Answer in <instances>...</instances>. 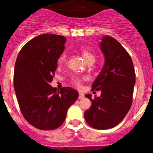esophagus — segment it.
I'll return each mask as SVG.
<instances>
[{
	"label": "esophagus",
	"mask_w": 153,
	"mask_h": 153,
	"mask_svg": "<svg viewBox=\"0 0 153 153\" xmlns=\"http://www.w3.org/2000/svg\"><path fill=\"white\" fill-rule=\"evenodd\" d=\"M84 98V94L82 93H79V100H82V99Z\"/></svg>",
	"instance_id": "esophagus-1"
}]
</instances>
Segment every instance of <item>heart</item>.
Here are the masks:
<instances>
[{
    "label": "heart",
    "instance_id": "1",
    "mask_svg": "<svg viewBox=\"0 0 153 153\" xmlns=\"http://www.w3.org/2000/svg\"><path fill=\"white\" fill-rule=\"evenodd\" d=\"M81 53H82L83 58H84V60H86V62L89 61V60H94V59H95V57H94V55H93L92 53H90V51H87V50H86V49L82 50V51H81ZM66 60H67V56H66V54H65V53L61 54L60 56V57L58 58V60H57L58 65L63 64V63L66 62ZM72 83H74V85H76V86L79 87V86H81V83H82V79H79V78H78V77H74L72 79Z\"/></svg>",
    "mask_w": 153,
    "mask_h": 153
}]
</instances>
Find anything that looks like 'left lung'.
<instances>
[{
    "instance_id": "obj_1",
    "label": "left lung",
    "mask_w": 153,
    "mask_h": 153,
    "mask_svg": "<svg viewBox=\"0 0 153 153\" xmlns=\"http://www.w3.org/2000/svg\"><path fill=\"white\" fill-rule=\"evenodd\" d=\"M100 49L105 63L92 85L93 90H101L100 97L92 100V105L84 113L89 126L97 129H108L118 125L129 112L132 102L136 74L130 56L116 39L102 38Z\"/></svg>"
}]
</instances>
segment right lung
Wrapping results in <instances>:
<instances>
[{
  "mask_svg": "<svg viewBox=\"0 0 153 153\" xmlns=\"http://www.w3.org/2000/svg\"><path fill=\"white\" fill-rule=\"evenodd\" d=\"M65 43L60 35H39L22 47L16 60L13 84L19 106L25 120L42 130L60 127L79 97L71 87L56 91L50 84Z\"/></svg>",
  "mask_w": 153,
  "mask_h": 153,
  "instance_id": "1",
  "label": "right lung"
}]
</instances>
